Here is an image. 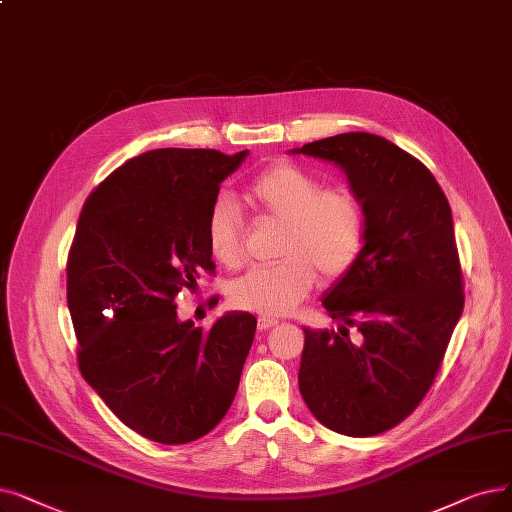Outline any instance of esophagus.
I'll return each mask as SVG.
<instances>
[{"label":"esophagus","instance_id":"esophagus-1","mask_svg":"<svg viewBox=\"0 0 512 512\" xmlns=\"http://www.w3.org/2000/svg\"><path fill=\"white\" fill-rule=\"evenodd\" d=\"M278 324V320L276 318H265V316H261L259 320H257V328L263 332V330H270V328H274Z\"/></svg>","mask_w":512,"mask_h":512}]
</instances>
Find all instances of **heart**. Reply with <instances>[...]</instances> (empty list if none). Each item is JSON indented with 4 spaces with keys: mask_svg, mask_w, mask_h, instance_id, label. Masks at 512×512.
Masks as SVG:
<instances>
[{
    "mask_svg": "<svg viewBox=\"0 0 512 512\" xmlns=\"http://www.w3.org/2000/svg\"><path fill=\"white\" fill-rule=\"evenodd\" d=\"M263 219L282 224L274 265L253 268L236 278L228 299L236 309L261 316H284L314 291L318 274L337 282L358 263L366 242V209L347 186L324 188L307 169L280 161L257 173L242 192ZM205 238L213 259L224 268H240L247 228L228 198L207 213Z\"/></svg>",
    "mask_w": 512,
    "mask_h": 512,
    "instance_id": "heart-1",
    "label": "heart"
}]
</instances>
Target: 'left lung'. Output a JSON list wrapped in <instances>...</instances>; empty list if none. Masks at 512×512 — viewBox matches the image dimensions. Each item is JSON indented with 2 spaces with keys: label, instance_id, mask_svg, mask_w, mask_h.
I'll list each match as a JSON object with an SVG mask.
<instances>
[{
  "label": "left lung",
  "instance_id": "left-lung-1",
  "mask_svg": "<svg viewBox=\"0 0 512 512\" xmlns=\"http://www.w3.org/2000/svg\"><path fill=\"white\" fill-rule=\"evenodd\" d=\"M291 152L339 165L366 209L364 251L322 297L343 326L303 328L299 391L330 431L379 435L427 395L462 316L450 203L425 165L374 133H339Z\"/></svg>",
  "mask_w": 512,
  "mask_h": 512
}]
</instances>
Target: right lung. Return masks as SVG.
Returning a JSON list of instances; mask_svg holds the SVG:
<instances>
[{
    "instance_id": "obj_1",
    "label": "right lung",
    "mask_w": 512,
    "mask_h": 512,
    "mask_svg": "<svg viewBox=\"0 0 512 512\" xmlns=\"http://www.w3.org/2000/svg\"><path fill=\"white\" fill-rule=\"evenodd\" d=\"M203 148L148 150L87 196L66 261L83 379L142 437L177 446L230 410L257 320L228 311L209 330L177 320L175 297L215 263L205 221L247 159Z\"/></svg>"
}]
</instances>
